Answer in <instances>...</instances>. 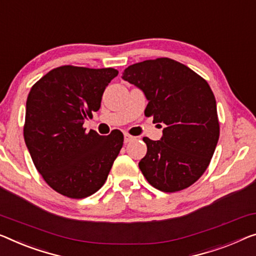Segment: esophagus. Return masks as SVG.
I'll return each mask as SVG.
<instances>
[{"label": "esophagus", "mask_w": 256, "mask_h": 256, "mask_svg": "<svg viewBox=\"0 0 256 256\" xmlns=\"http://www.w3.org/2000/svg\"><path fill=\"white\" fill-rule=\"evenodd\" d=\"M136 136H131V134H128V133H125V134H124V142H125V144L131 142V141L136 140Z\"/></svg>", "instance_id": "34e87169"}]
</instances>
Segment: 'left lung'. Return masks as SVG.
I'll list each match as a JSON object with an SVG mask.
<instances>
[{
  "label": "left lung",
  "mask_w": 256,
  "mask_h": 256,
  "mask_svg": "<svg viewBox=\"0 0 256 256\" xmlns=\"http://www.w3.org/2000/svg\"><path fill=\"white\" fill-rule=\"evenodd\" d=\"M122 78L144 92L148 100L144 115L164 126L161 140L142 139L147 154L139 162L141 172L162 192L188 188L208 168L220 138L210 86L168 57L132 64Z\"/></svg>",
  "instance_id": "obj_1"
}]
</instances>
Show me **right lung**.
<instances>
[{"label":"right lung","instance_id":"1","mask_svg":"<svg viewBox=\"0 0 256 256\" xmlns=\"http://www.w3.org/2000/svg\"><path fill=\"white\" fill-rule=\"evenodd\" d=\"M117 74L112 68L63 66L30 90L25 144L44 182L64 196L82 199L100 190L123 146L120 131L104 136L82 126Z\"/></svg>","mask_w":256,"mask_h":256}]
</instances>
